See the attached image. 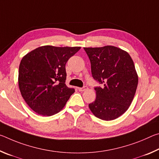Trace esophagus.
<instances>
[{
	"mask_svg": "<svg viewBox=\"0 0 159 159\" xmlns=\"http://www.w3.org/2000/svg\"><path fill=\"white\" fill-rule=\"evenodd\" d=\"M88 89V88L87 87V86H84V87H83V88H78V90H79L80 92H83V91L87 90Z\"/></svg>",
	"mask_w": 159,
	"mask_h": 159,
	"instance_id": "obj_1",
	"label": "esophagus"
}]
</instances>
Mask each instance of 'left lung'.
Here are the masks:
<instances>
[{
	"instance_id": "obj_1",
	"label": "left lung",
	"mask_w": 159,
	"mask_h": 159,
	"mask_svg": "<svg viewBox=\"0 0 159 159\" xmlns=\"http://www.w3.org/2000/svg\"><path fill=\"white\" fill-rule=\"evenodd\" d=\"M84 50L93 79L103 84L95 88L96 99L89 108L102 120H114L127 111L136 93L138 76L133 61L126 51L112 45Z\"/></svg>"
}]
</instances>
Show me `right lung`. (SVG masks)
Returning a JSON list of instances; mask_svg holds the SVG:
<instances>
[{
    "label": "right lung",
    "instance_id": "obj_1",
    "mask_svg": "<svg viewBox=\"0 0 159 159\" xmlns=\"http://www.w3.org/2000/svg\"><path fill=\"white\" fill-rule=\"evenodd\" d=\"M80 49L44 45L21 59L19 88L26 104L38 114L50 116L60 112L75 92L65 84V65Z\"/></svg>",
    "mask_w": 159,
    "mask_h": 159
}]
</instances>
